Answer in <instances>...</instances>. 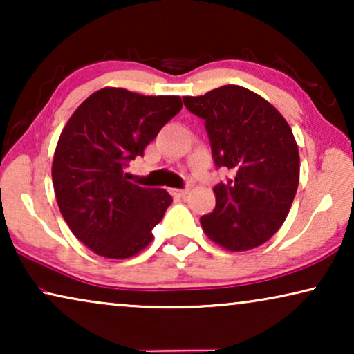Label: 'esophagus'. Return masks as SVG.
<instances>
[{
  "mask_svg": "<svg viewBox=\"0 0 354 354\" xmlns=\"http://www.w3.org/2000/svg\"><path fill=\"white\" fill-rule=\"evenodd\" d=\"M171 195H174L176 198H185L188 195V190L187 188H183V190H178V188H171Z\"/></svg>",
  "mask_w": 354,
  "mask_h": 354,
  "instance_id": "1",
  "label": "esophagus"
}]
</instances>
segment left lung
I'll list each match as a JSON object with an SVG mask.
<instances>
[{
  "mask_svg": "<svg viewBox=\"0 0 354 354\" xmlns=\"http://www.w3.org/2000/svg\"><path fill=\"white\" fill-rule=\"evenodd\" d=\"M183 104L205 119L216 167L235 172L214 187L216 207L200 219L203 230L230 251L266 243L283 224L299 182L298 147L287 120L239 85L185 96Z\"/></svg>",
  "mask_w": 354,
  "mask_h": 354,
  "instance_id": "left-lung-1",
  "label": "left lung"
}]
</instances>
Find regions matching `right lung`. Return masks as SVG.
I'll return each mask as SVG.
<instances>
[{
	"label": "right lung",
	"instance_id": "obj_1",
	"mask_svg": "<svg viewBox=\"0 0 354 354\" xmlns=\"http://www.w3.org/2000/svg\"><path fill=\"white\" fill-rule=\"evenodd\" d=\"M180 109V96L101 88L66 124L53 159V187L72 234L96 254L130 258L153 240L172 196L129 182L125 169Z\"/></svg>",
	"mask_w": 354,
	"mask_h": 354
}]
</instances>
